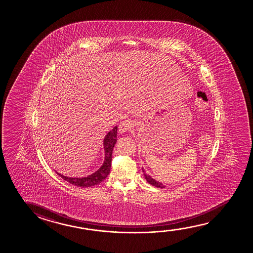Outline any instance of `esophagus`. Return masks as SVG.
<instances>
[{
    "label": "esophagus",
    "mask_w": 253,
    "mask_h": 253,
    "mask_svg": "<svg viewBox=\"0 0 253 253\" xmlns=\"http://www.w3.org/2000/svg\"><path fill=\"white\" fill-rule=\"evenodd\" d=\"M134 127V124L129 120H125L122 122L120 125H119V132L121 134H125L126 132L131 130L132 128Z\"/></svg>",
    "instance_id": "1"
}]
</instances>
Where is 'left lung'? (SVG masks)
<instances>
[{
    "label": "left lung",
    "mask_w": 253,
    "mask_h": 253,
    "mask_svg": "<svg viewBox=\"0 0 253 253\" xmlns=\"http://www.w3.org/2000/svg\"><path fill=\"white\" fill-rule=\"evenodd\" d=\"M142 172H143V175H144V178H145V180L149 182L150 185H152V186H155L156 187H160V188H164L165 186L163 185V183H161L159 181H157V180H155V179H153L152 177L149 175V174H147L145 173V171L143 169H142Z\"/></svg>",
    "instance_id": "obj_1"
}]
</instances>
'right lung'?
Returning a JSON list of instances; mask_svg holds the SVG:
<instances>
[{"mask_svg": "<svg viewBox=\"0 0 253 253\" xmlns=\"http://www.w3.org/2000/svg\"><path fill=\"white\" fill-rule=\"evenodd\" d=\"M117 137H118V126H115L114 128L108 132L107 135L104 136V142H103L104 150V163L102 164V166L94 173L84 177H69L63 175L61 173H58L57 171L56 173L67 182L73 184L77 187H89L101 183L111 172V155H112L115 144L117 143Z\"/></svg>", "mask_w": 253, "mask_h": 253, "instance_id": "right-lung-1", "label": "right lung"}]
</instances>
